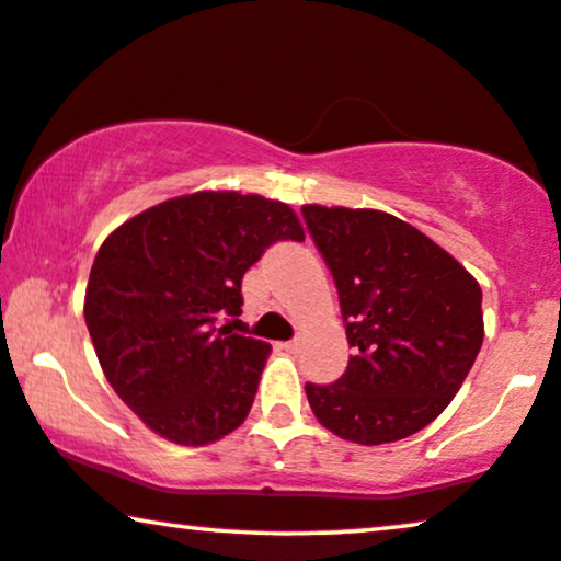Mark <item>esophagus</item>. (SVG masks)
<instances>
[{"label":"esophagus","instance_id":"esophagus-1","mask_svg":"<svg viewBox=\"0 0 561 561\" xmlns=\"http://www.w3.org/2000/svg\"><path fill=\"white\" fill-rule=\"evenodd\" d=\"M300 346H302V341H300V339H295V341H287V343H282V348L289 351V354H295V351L300 348Z\"/></svg>","mask_w":561,"mask_h":561}]
</instances>
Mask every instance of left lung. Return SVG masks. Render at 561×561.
Instances as JSON below:
<instances>
[{
    "label": "left lung",
    "mask_w": 561,
    "mask_h": 561,
    "mask_svg": "<svg viewBox=\"0 0 561 561\" xmlns=\"http://www.w3.org/2000/svg\"><path fill=\"white\" fill-rule=\"evenodd\" d=\"M339 287L354 348L333 385H305L312 413L343 442L408 438L444 413L484 339L482 289L428 236L382 210L302 205Z\"/></svg>",
    "instance_id": "1"
}]
</instances>
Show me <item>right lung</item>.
Instances as JSON below:
<instances>
[{"instance_id": "obj_1", "label": "right lung", "mask_w": 561, "mask_h": 561, "mask_svg": "<svg viewBox=\"0 0 561 561\" xmlns=\"http://www.w3.org/2000/svg\"><path fill=\"white\" fill-rule=\"evenodd\" d=\"M276 241H305L293 207L203 190L133 215L96 251L84 295L96 358L167 442H220L249 415L272 346L215 323L241 316L243 274Z\"/></svg>"}]
</instances>
